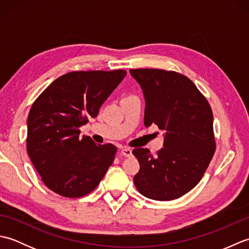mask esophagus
Listing matches in <instances>:
<instances>
[{
    "mask_svg": "<svg viewBox=\"0 0 249 249\" xmlns=\"http://www.w3.org/2000/svg\"><path fill=\"white\" fill-rule=\"evenodd\" d=\"M121 153L126 157H129L133 154V152H131V149H129V147H122Z\"/></svg>",
    "mask_w": 249,
    "mask_h": 249,
    "instance_id": "esophagus-1",
    "label": "esophagus"
}]
</instances>
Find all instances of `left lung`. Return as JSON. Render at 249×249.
Returning <instances> with one entry per match:
<instances>
[{"label": "left lung", "mask_w": 249, "mask_h": 249, "mask_svg": "<svg viewBox=\"0 0 249 249\" xmlns=\"http://www.w3.org/2000/svg\"><path fill=\"white\" fill-rule=\"evenodd\" d=\"M145 98L144 125L165 131L163 147L152 155L135 149L140 169L138 192L157 201L182 197L202 178L216 150L213 112L208 100L186 76L157 68L130 70Z\"/></svg>", "instance_id": "1"}]
</instances>
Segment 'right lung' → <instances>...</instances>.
Masks as SVG:
<instances>
[{
    "mask_svg": "<svg viewBox=\"0 0 249 249\" xmlns=\"http://www.w3.org/2000/svg\"><path fill=\"white\" fill-rule=\"evenodd\" d=\"M126 76V71H79L52 82L36 98L28 116L26 150L41 181L67 198L83 197L98 186L116 153L96 144L80 128Z\"/></svg>",
    "mask_w": 249,
    "mask_h": 249,
    "instance_id": "right-lung-1",
    "label": "right lung"
}]
</instances>
